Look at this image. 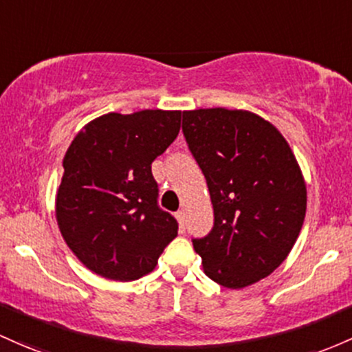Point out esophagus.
<instances>
[{
	"mask_svg": "<svg viewBox=\"0 0 352 352\" xmlns=\"http://www.w3.org/2000/svg\"><path fill=\"white\" fill-rule=\"evenodd\" d=\"M177 222H179V227H180V230H182L184 232V229H185V212L184 210H179L177 212Z\"/></svg>",
	"mask_w": 352,
	"mask_h": 352,
	"instance_id": "1",
	"label": "esophagus"
}]
</instances>
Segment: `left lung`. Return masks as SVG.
I'll return each mask as SVG.
<instances>
[{"label": "left lung", "instance_id": "obj_1", "mask_svg": "<svg viewBox=\"0 0 352 352\" xmlns=\"http://www.w3.org/2000/svg\"><path fill=\"white\" fill-rule=\"evenodd\" d=\"M182 130L214 207L210 234L192 241L204 272L229 289L256 284L302 229L307 190L296 155L272 123L247 110L184 111Z\"/></svg>", "mask_w": 352, "mask_h": 352}]
</instances>
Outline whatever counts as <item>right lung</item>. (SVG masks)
<instances>
[{
    "mask_svg": "<svg viewBox=\"0 0 352 352\" xmlns=\"http://www.w3.org/2000/svg\"><path fill=\"white\" fill-rule=\"evenodd\" d=\"M180 118V110L111 111L69 144L55 215L67 245L91 272L140 279L177 237V220L157 206L152 162L177 138Z\"/></svg>",
    "mask_w": 352,
    "mask_h": 352,
    "instance_id": "add662e5",
    "label": "right lung"
}]
</instances>
